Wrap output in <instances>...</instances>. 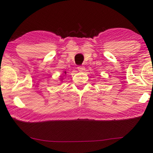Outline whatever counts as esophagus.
<instances>
[{"instance_id":"34e87169","label":"esophagus","mask_w":153,"mask_h":153,"mask_svg":"<svg viewBox=\"0 0 153 153\" xmlns=\"http://www.w3.org/2000/svg\"><path fill=\"white\" fill-rule=\"evenodd\" d=\"M78 71H80V72H82V71H85V67L83 66H79L78 67Z\"/></svg>"}]
</instances>
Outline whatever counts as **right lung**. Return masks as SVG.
I'll return each instance as SVG.
<instances>
[{"label": "right lung", "instance_id": "1", "mask_svg": "<svg viewBox=\"0 0 153 153\" xmlns=\"http://www.w3.org/2000/svg\"><path fill=\"white\" fill-rule=\"evenodd\" d=\"M64 75H65L66 74V71H64ZM64 75H61L60 76V78H59V80H61V81H62V80H64V78H63V77H64Z\"/></svg>", "mask_w": 153, "mask_h": 153}]
</instances>
